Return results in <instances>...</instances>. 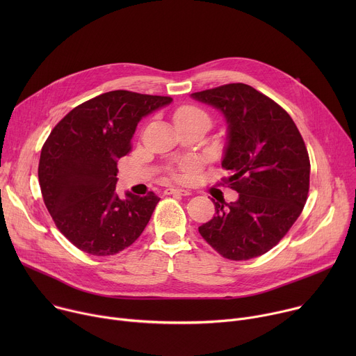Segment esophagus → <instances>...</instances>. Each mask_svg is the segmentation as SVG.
<instances>
[{
  "label": "esophagus",
  "instance_id": "obj_1",
  "mask_svg": "<svg viewBox=\"0 0 356 356\" xmlns=\"http://www.w3.org/2000/svg\"><path fill=\"white\" fill-rule=\"evenodd\" d=\"M165 194H179V195H190V190H184V188H180V187H168L165 190Z\"/></svg>",
  "mask_w": 356,
  "mask_h": 356
}]
</instances>
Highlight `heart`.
<instances>
[{
    "instance_id": "obj_1",
    "label": "heart",
    "mask_w": 356,
    "mask_h": 356,
    "mask_svg": "<svg viewBox=\"0 0 356 356\" xmlns=\"http://www.w3.org/2000/svg\"><path fill=\"white\" fill-rule=\"evenodd\" d=\"M194 120H204V121L209 122V117L206 115V113H202L201 110H198L195 107H191V106L183 107L175 114V124L186 122V121H194ZM190 168H191V165H187L186 169H190Z\"/></svg>"
}]
</instances>
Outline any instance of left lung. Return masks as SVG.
I'll use <instances>...</instances> for the list:
<instances>
[{
    "mask_svg": "<svg viewBox=\"0 0 356 356\" xmlns=\"http://www.w3.org/2000/svg\"><path fill=\"white\" fill-rule=\"evenodd\" d=\"M218 110L227 124L221 165L239 193L232 202L214 201L216 216L200 235L231 261L264 255L290 229L306 204L310 159L291 117L273 99L243 83L193 92Z\"/></svg>",
    "mask_w": 356,
    "mask_h": 356,
    "instance_id": "8db88e82",
    "label": "left lung"
}]
</instances>
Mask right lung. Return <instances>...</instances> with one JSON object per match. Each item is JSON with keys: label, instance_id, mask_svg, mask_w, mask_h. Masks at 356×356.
Wrapping results in <instances>:
<instances>
[{"label": "right lung", "instance_id": "obj_1", "mask_svg": "<svg viewBox=\"0 0 356 356\" xmlns=\"http://www.w3.org/2000/svg\"><path fill=\"white\" fill-rule=\"evenodd\" d=\"M170 97L108 91L73 108L50 132L39 161L44 206L79 249L108 257L132 245L161 200L129 191L120 197L117 163L128 155L138 122Z\"/></svg>", "mask_w": 356, "mask_h": 356}]
</instances>
